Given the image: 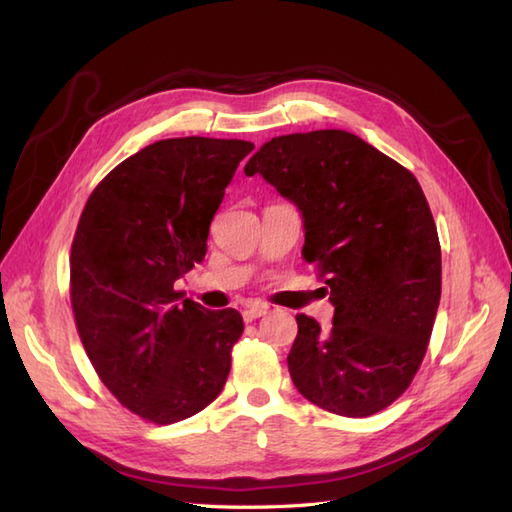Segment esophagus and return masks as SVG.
<instances>
[{"label":"esophagus","instance_id":"obj_1","mask_svg":"<svg viewBox=\"0 0 512 512\" xmlns=\"http://www.w3.org/2000/svg\"><path fill=\"white\" fill-rule=\"evenodd\" d=\"M268 312V306H264V303H257V301H250L244 306V321H255L259 317H264V314Z\"/></svg>","mask_w":512,"mask_h":512}]
</instances>
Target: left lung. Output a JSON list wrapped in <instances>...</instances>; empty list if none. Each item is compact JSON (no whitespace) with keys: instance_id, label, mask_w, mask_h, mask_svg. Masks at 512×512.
<instances>
[{"instance_id":"1","label":"left lung","mask_w":512,"mask_h":512,"mask_svg":"<svg viewBox=\"0 0 512 512\" xmlns=\"http://www.w3.org/2000/svg\"><path fill=\"white\" fill-rule=\"evenodd\" d=\"M244 171L299 206L303 257L330 288V330L297 314L292 383L339 416L383 411L420 369L442 290L438 228L416 176L343 129L277 136Z\"/></svg>"}]
</instances>
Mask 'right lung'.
<instances>
[{"label": "right lung", "mask_w": 512, "mask_h": 512, "mask_svg": "<svg viewBox=\"0 0 512 512\" xmlns=\"http://www.w3.org/2000/svg\"><path fill=\"white\" fill-rule=\"evenodd\" d=\"M253 143L167 138L114 167L85 202L70 253V301L96 374L147 422L191 418L220 396L244 332L233 308L173 290L206 255L224 189Z\"/></svg>", "instance_id": "right-lung-1"}]
</instances>
